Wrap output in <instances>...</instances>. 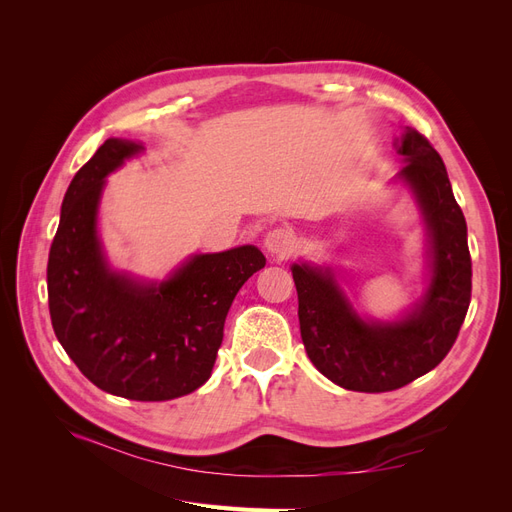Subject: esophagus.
<instances>
[{"label": "esophagus", "instance_id": "34e87169", "mask_svg": "<svg viewBox=\"0 0 512 512\" xmlns=\"http://www.w3.org/2000/svg\"><path fill=\"white\" fill-rule=\"evenodd\" d=\"M265 247L273 256H282L284 258V256H290L294 247H297V237H294V232L290 228L277 226V228L267 232Z\"/></svg>", "mask_w": 512, "mask_h": 512}]
</instances>
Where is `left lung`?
<instances>
[{"mask_svg":"<svg viewBox=\"0 0 512 512\" xmlns=\"http://www.w3.org/2000/svg\"><path fill=\"white\" fill-rule=\"evenodd\" d=\"M399 153L431 237V284L414 312L395 324L365 322L352 312L329 271L294 265L301 339L309 361L342 389L386 393L431 371L453 348L472 297V258L463 211L440 153L406 128Z\"/></svg>","mask_w":512,"mask_h":512,"instance_id":"left-lung-1","label":"left lung"}]
</instances>
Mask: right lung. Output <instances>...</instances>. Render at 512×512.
<instances>
[{
  "label": "right lung",
  "mask_w": 512,
  "mask_h": 512,
  "mask_svg": "<svg viewBox=\"0 0 512 512\" xmlns=\"http://www.w3.org/2000/svg\"><path fill=\"white\" fill-rule=\"evenodd\" d=\"M143 147L108 138L74 175L46 267L53 331L98 389L134 401H168L203 386L239 288L265 267L254 245L198 254L162 284L106 269L96 235L104 177Z\"/></svg>",
  "instance_id": "right-lung-1"
}]
</instances>
